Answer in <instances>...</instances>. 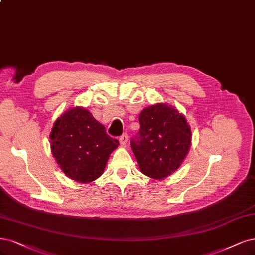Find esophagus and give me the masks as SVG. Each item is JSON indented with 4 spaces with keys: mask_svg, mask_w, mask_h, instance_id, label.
I'll list each match as a JSON object with an SVG mask.
<instances>
[{
    "mask_svg": "<svg viewBox=\"0 0 255 255\" xmlns=\"http://www.w3.org/2000/svg\"><path fill=\"white\" fill-rule=\"evenodd\" d=\"M119 141H120V144H121L122 146L127 145L128 141V134H124V135H122V136L119 138Z\"/></svg>",
    "mask_w": 255,
    "mask_h": 255,
    "instance_id": "34e87169",
    "label": "esophagus"
}]
</instances>
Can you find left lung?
<instances>
[{
    "label": "left lung",
    "instance_id": "obj_1",
    "mask_svg": "<svg viewBox=\"0 0 255 255\" xmlns=\"http://www.w3.org/2000/svg\"><path fill=\"white\" fill-rule=\"evenodd\" d=\"M140 129L130 146L140 172L161 180L176 171L192 144V131L186 117L166 103H156L139 115Z\"/></svg>",
    "mask_w": 255,
    "mask_h": 255
}]
</instances>
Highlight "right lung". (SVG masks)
I'll return each mask as SVG.
<instances>
[{"instance_id": "1", "label": "right lung", "mask_w": 255, "mask_h": 255, "mask_svg": "<svg viewBox=\"0 0 255 255\" xmlns=\"http://www.w3.org/2000/svg\"><path fill=\"white\" fill-rule=\"evenodd\" d=\"M52 156L71 179L90 183L99 178L119 141L107 134L105 127L82 107L64 112L49 135Z\"/></svg>"}]
</instances>
